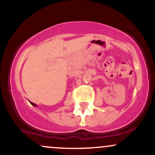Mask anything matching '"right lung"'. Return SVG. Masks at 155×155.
Returning a JSON list of instances; mask_svg holds the SVG:
<instances>
[{"label": "right lung", "mask_w": 155, "mask_h": 155, "mask_svg": "<svg viewBox=\"0 0 155 155\" xmlns=\"http://www.w3.org/2000/svg\"><path fill=\"white\" fill-rule=\"evenodd\" d=\"M31 104H32V105H33V106H36V104H33V103H32V102H31Z\"/></svg>", "instance_id": "add662e5"}]
</instances>
